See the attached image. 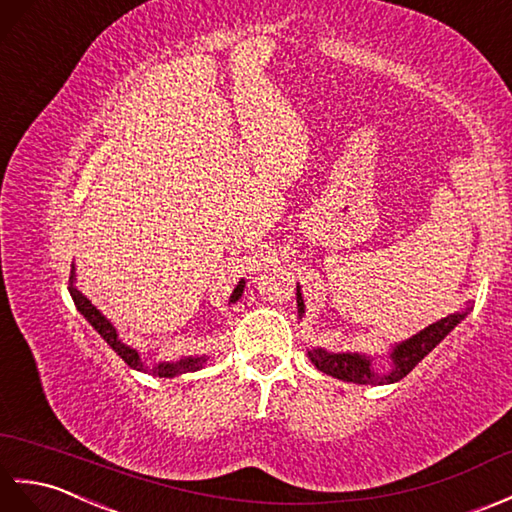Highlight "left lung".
<instances>
[{"mask_svg": "<svg viewBox=\"0 0 512 512\" xmlns=\"http://www.w3.org/2000/svg\"><path fill=\"white\" fill-rule=\"evenodd\" d=\"M298 306L300 313L304 311L302 304V295L298 291ZM467 313H453L442 317L436 324L427 326L425 331H420L418 335L410 337L407 342L399 344L392 350V370H388L385 374L374 372L370 368V359L363 355H350V352H344V355H333V352H324V350H309V357L315 363L317 370H322L326 374H331L335 379L342 381H352V383H394L403 377H407L414 368L416 363L423 359L425 355H429L442 339H445L453 326H456L462 317Z\"/></svg>", "mask_w": 512, "mask_h": 512, "instance_id": "obj_1", "label": "left lung"}]
</instances>
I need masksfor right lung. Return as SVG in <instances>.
Instances as JSON below:
<instances>
[{
	"mask_svg": "<svg viewBox=\"0 0 512 512\" xmlns=\"http://www.w3.org/2000/svg\"><path fill=\"white\" fill-rule=\"evenodd\" d=\"M72 282H74V269H72V278H70ZM243 287H245V282L241 280V285H238L236 289H234V293H232V298H230V302H236L238 298H241V293H243ZM70 295H72V300H74V304H76V309L81 311L85 317H87V322L92 324L96 331H98V335L105 339V342L118 352V355L124 359V363H129L131 368H135V370H142V361H140V355H138V350H133V348H129L127 344H122L120 339H118V335H116V328H113L111 324H109V320H105V317L100 315V311L96 309V306L89 302L85 295L78 291L74 285L70 287ZM203 363H206V357H197V359H181V361H177V363H160V366H157L153 372L155 374H160V377H175V374H184V372H195V370H199Z\"/></svg>",
	"mask_w": 512,
	"mask_h": 512,
	"instance_id": "obj_1",
	"label": "right lung"
}]
</instances>
